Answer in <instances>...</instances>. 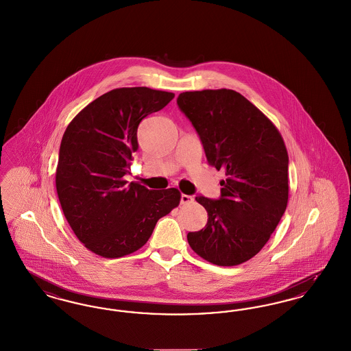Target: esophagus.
Masks as SVG:
<instances>
[{
    "instance_id": "34e87169",
    "label": "esophagus",
    "mask_w": 351,
    "mask_h": 351,
    "mask_svg": "<svg viewBox=\"0 0 351 351\" xmlns=\"http://www.w3.org/2000/svg\"><path fill=\"white\" fill-rule=\"evenodd\" d=\"M194 200V198L191 197V195H186V194H182L181 195V203L182 204H187V203H191Z\"/></svg>"
}]
</instances>
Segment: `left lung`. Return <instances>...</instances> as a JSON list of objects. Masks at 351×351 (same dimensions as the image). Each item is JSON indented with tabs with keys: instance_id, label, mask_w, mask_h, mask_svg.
I'll use <instances>...</instances> for the list:
<instances>
[{
	"instance_id": "obj_1",
	"label": "left lung",
	"mask_w": 351,
	"mask_h": 351,
	"mask_svg": "<svg viewBox=\"0 0 351 351\" xmlns=\"http://www.w3.org/2000/svg\"><path fill=\"white\" fill-rule=\"evenodd\" d=\"M177 105L198 134L211 167L226 171L217 199L197 195L208 215L187 241L202 258L234 266L269 241L289 200L285 141L257 107L229 89L181 93Z\"/></svg>"
}]
</instances>
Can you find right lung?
<instances>
[{"instance_id": "obj_1", "label": "right lung", "mask_w": 351, "mask_h": 351, "mask_svg": "<svg viewBox=\"0 0 351 351\" xmlns=\"http://www.w3.org/2000/svg\"><path fill=\"white\" fill-rule=\"evenodd\" d=\"M173 98L144 86L114 89L78 112L64 132L56 170L61 208L77 239L101 257L136 252L158 219L180 204L177 189L124 181L138 149V124Z\"/></svg>"}]
</instances>
